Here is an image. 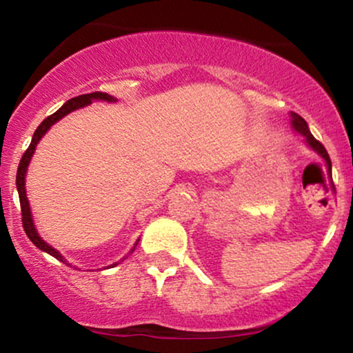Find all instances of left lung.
<instances>
[{
    "label": "left lung",
    "instance_id": "obj_1",
    "mask_svg": "<svg viewBox=\"0 0 353 353\" xmlns=\"http://www.w3.org/2000/svg\"><path fill=\"white\" fill-rule=\"evenodd\" d=\"M291 128H293V130L296 134H299V136H303L304 139V143H306L310 149L314 152V154H317L323 159V162L325 163V168H327V173H329V178L330 175H332V163H330V159H329V154L327 150L324 149V145L321 142H317L314 136L311 134L310 130V125H307L306 121L303 119L301 116L296 114V112H291ZM332 183H330V188H332Z\"/></svg>",
    "mask_w": 353,
    "mask_h": 353
}]
</instances>
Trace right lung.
Returning a JSON list of instances; mask_svg holds the SVG:
<instances>
[{
  "instance_id": "right-lung-1",
  "label": "right lung",
  "mask_w": 353,
  "mask_h": 353,
  "mask_svg": "<svg viewBox=\"0 0 353 353\" xmlns=\"http://www.w3.org/2000/svg\"><path fill=\"white\" fill-rule=\"evenodd\" d=\"M93 101L116 103L117 98L111 97V94H108V93H101V91H94V93L80 94V97H75V98L68 99V101L65 103L63 106L60 108L59 111H55L54 114L47 117V119H43L42 123L39 124V128L36 129V132H34V136H32V141H30V143H29L28 150L24 152L23 159H21L19 167H17V173H16V188H17V193H19L21 212H23V228H24V230H26V234H28V237L30 239V242H32L34 245H36L39 250L46 252V254L52 255V256H54V259L60 260V262L67 263L68 267H72V263H68V260L65 259V256H63L62 254H60L59 250L54 249V247H52L50 243H47L41 236H39L36 224H34L32 211H30V204H29V199H28V193H26V175H28V167H29V163H30V159H32L34 152H36L37 143L41 142V139H42L43 136H46L47 130H49L55 123H59V121L62 119V117H65L67 114H70V112L77 111V110H81V108L90 106V104L93 103ZM137 243H139V239L136 241V243H134L132 249H130V250L128 252V255L132 254V252L136 250ZM128 255H124L123 259L119 260V262L112 263V265H110V267H106V268H112V267H116V265H119Z\"/></svg>"
}]
</instances>
